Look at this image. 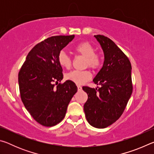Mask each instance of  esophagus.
<instances>
[{"mask_svg": "<svg viewBox=\"0 0 154 154\" xmlns=\"http://www.w3.org/2000/svg\"><path fill=\"white\" fill-rule=\"evenodd\" d=\"M77 90L78 91H81L82 90V87L81 85H77Z\"/></svg>", "mask_w": 154, "mask_h": 154, "instance_id": "esophagus-1", "label": "esophagus"}]
</instances>
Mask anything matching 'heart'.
Wrapping results in <instances>:
<instances>
[{
    "label": "heart",
    "instance_id": "heart-1",
    "mask_svg": "<svg viewBox=\"0 0 154 154\" xmlns=\"http://www.w3.org/2000/svg\"><path fill=\"white\" fill-rule=\"evenodd\" d=\"M74 51L81 56L85 58L84 66H89L94 70L98 69L102 64L103 58L99 53L95 52L96 49L90 43L83 41L78 43L74 47ZM58 62L60 66L64 69H69L72 66V59L65 53L61 51L58 54ZM92 75L88 70L84 71H73L66 75V79L73 82L76 84L81 85L90 80Z\"/></svg>",
    "mask_w": 154,
    "mask_h": 154
}]
</instances>
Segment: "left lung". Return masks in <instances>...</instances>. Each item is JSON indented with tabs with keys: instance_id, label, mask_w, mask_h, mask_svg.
I'll use <instances>...</instances> for the list:
<instances>
[{
	"instance_id": "obj_1",
	"label": "left lung",
	"mask_w": 154,
	"mask_h": 154,
	"mask_svg": "<svg viewBox=\"0 0 154 154\" xmlns=\"http://www.w3.org/2000/svg\"><path fill=\"white\" fill-rule=\"evenodd\" d=\"M105 55L103 66L93 82L100 87L82 88L88 94L83 109L91 126L105 128L120 118L132 92L131 63L113 41L97 35Z\"/></svg>"
}]
</instances>
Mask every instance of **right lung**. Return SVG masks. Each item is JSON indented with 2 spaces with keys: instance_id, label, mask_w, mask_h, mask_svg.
Masks as SVG:
<instances>
[{
  "instance_id": "add662e5",
  "label": "right lung",
  "mask_w": 154,
  "mask_h": 154,
  "mask_svg": "<svg viewBox=\"0 0 154 154\" xmlns=\"http://www.w3.org/2000/svg\"><path fill=\"white\" fill-rule=\"evenodd\" d=\"M74 37L54 36L36 44L18 74L22 103L34 119L42 126L51 127L60 123L77 91L75 83L71 81L58 83L63 79L58 54ZM54 82L58 84L56 87Z\"/></svg>"
}]
</instances>
